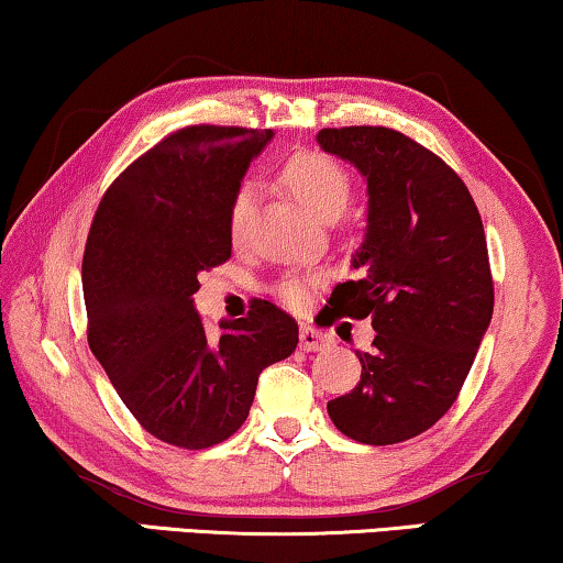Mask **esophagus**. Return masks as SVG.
<instances>
[{
	"label": "esophagus",
	"instance_id": "1",
	"mask_svg": "<svg viewBox=\"0 0 563 563\" xmlns=\"http://www.w3.org/2000/svg\"><path fill=\"white\" fill-rule=\"evenodd\" d=\"M330 345V338L322 335L320 330H314L312 324H305V328L299 330V347L307 350V353H314V350H322Z\"/></svg>",
	"mask_w": 563,
	"mask_h": 563
}]
</instances>
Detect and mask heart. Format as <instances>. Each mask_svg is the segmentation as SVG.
<instances>
[{
    "instance_id": "1",
    "label": "heart",
    "mask_w": 563,
    "mask_h": 563,
    "mask_svg": "<svg viewBox=\"0 0 563 563\" xmlns=\"http://www.w3.org/2000/svg\"><path fill=\"white\" fill-rule=\"evenodd\" d=\"M284 183L289 190L297 195L301 206L309 213L322 218V221H335V218L345 210L350 200V180L342 173V167L335 159L324 157V154L307 152L297 154L295 159L284 167ZM256 210V185L243 183L239 192L233 195L231 210H228V233L233 241H241L246 235L251 218ZM276 295L289 307H299L307 297V284L301 279H284L276 287Z\"/></svg>"
}]
</instances>
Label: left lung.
<instances>
[{
  "mask_svg": "<svg viewBox=\"0 0 563 563\" xmlns=\"http://www.w3.org/2000/svg\"><path fill=\"white\" fill-rule=\"evenodd\" d=\"M317 144L368 185L357 276L332 289L338 317L373 330L361 380L328 413L361 444H396L450 411L493 320V276L477 206L434 152L386 126L322 129Z\"/></svg>",
  "mask_w": 563,
  "mask_h": 563,
  "instance_id": "1",
  "label": "left lung"
}]
</instances>
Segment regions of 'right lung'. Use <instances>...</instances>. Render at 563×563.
<instances>
[{
  "mask_svg": "<svg viewBox=\"0 0 563 563\" xmlns=\"http://www.w3.org/2000/svg\"><path fill=\"white\" fill-rule=\"evenodd\" d=\"M272 129L187 126L106 190L84 254L88 345L134 419L162 442L206 450L246 421L266 365L299 328L272 301L210 335L198 274L228 262V210Z\"/></svg>",
  "mask_w": 563,
  "mask_h": 563,
  "instance_id": "obj_1",
  "label": "right lung"
}]
</instances>
